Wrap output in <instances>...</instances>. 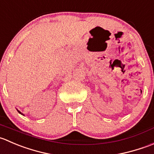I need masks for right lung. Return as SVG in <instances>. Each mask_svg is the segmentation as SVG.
Segmentation results:
<instances>
[{
  "instance_id": "obj_1",
  "label": "right lung",
  "mask_w": 154,
  "mask_h": 154,
  "mask_svg": "<svg viewBox=\"0 0 154 154\" xmlns=\"http://www.w3.org/2000/svg\"><path fill=\"white\" fill-rule=\"evenodd\" d=\"M17 111H18V112H19V114H21V115H24V114H22V112H20V111H19V110H18V109H17Z\"/></svg>"
}]
</instances>
